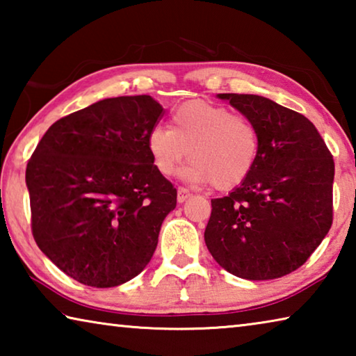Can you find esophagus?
<instances>
[{
  "label": "esophagus",
  "mask_w": 356,
  "mask_h": 356,
  "mask_svg": "<svg viewBox=\"0 0 356 356\" xmlns=\"http://www.w3.org/2000/svg\"><path fill=\"white\" fill-rule=\"evenodd\" d=\"M191 196V193L188 191V190H185V188H179L177 190V202H185L186 200H188V197Z\"/></svg>",
  "instance_id": "34e87169"
}]
</instances>
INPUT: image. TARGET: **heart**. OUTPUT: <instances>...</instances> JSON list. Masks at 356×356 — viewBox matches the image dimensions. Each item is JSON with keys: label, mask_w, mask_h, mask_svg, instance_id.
<instances>
[{"label": "heart", "mask_w": 356, "mask_h": 356, "mask_svg": "<svg viewBox=\"0 0 356 356\" xmlns=\"http://www.w3.org/2000/svg\"><path fill=\"white\" fill-rule=\"evenodd\" d=\"M261 140L252 120L229 108L190 100L174 108L171 129L149 131L147 150L155 170L176 172L186 154L191 160L182 177L193 184H212L216 190L236 188L254 170Z\"/></svg>", "instance_id": "heart-1"}]
</instances>
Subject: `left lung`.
<instances>
[{"instance_id": "left-lung-1", "label": "left lung", "mask_w": 356, "mask_h": 356, "mask_svg": "<svg viewBox=\"0 0 356 356\" xmlns=\"http://www.w3.org/2000/svg\"><path fill=\"white\" fill-rule=\"evenodd\" d=\"M254 122V170L212 200L204 240L226 272L275 280L301 267L333 222L334 161L314 124L262 95L218 94Z\"/></svg>"}]
</instances>
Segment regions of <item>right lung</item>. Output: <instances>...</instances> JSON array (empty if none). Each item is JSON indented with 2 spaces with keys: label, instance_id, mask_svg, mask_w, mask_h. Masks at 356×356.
I'll return each instance as SVG.
<instances>
[{
  "label": "right lung",
  "instance_id": "obj_1",
  "mask_svg": "<svg viewBox=\"0 0 356 356\" xmlns=\"http://www.w3.org/2000/svg\"><path fill=\"white\" fill-rule=\"evenodd\" d=\"M161 113L150 95L99 100L56 120L28 161L35 243L81 284L114 287L140 275L176 209L177 191L147 150Z\"/></svg>",
  "mask_w": 356,
  "mask_h": 356
}]
</instances>
